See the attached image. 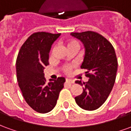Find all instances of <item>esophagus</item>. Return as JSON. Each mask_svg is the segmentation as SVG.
Masks as SVG:
<instances>
[{
  "label": "esophagus",
  "instance_id": "esophagus-1",
  "mask_svg": "<svg viewBox=\"0 0 131 131\" xmlns=\"http://www.w3.org/2000/svg\"><path fill=\"white\" fill-rule=\"evenodd\" d=\"M66 82L67 83H74V81H73V80H71V79H66Z\"/></svg>",
  "mask_w": 131,
  "mask_h": 131
}]
</instances>
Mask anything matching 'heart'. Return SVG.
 Masks as SVG:
<instances>
[{"mask_svg": "<svg viewBox=\"0 0 131 131\" xmlns=\"http://www.w3.org/2000/svg\"><path fill=\"white\" fill-rule=\"evenodd\" d=\"M67 48L68 47H71V46H79V42L76 40H71L70 41H69L67 43ZM75 65L73 64H65L62 67V71L66 73V74H69L71 71L72 70V69L74 68Z\"/></svg>", "mask_w": 131, "mask_h": 131, "instance_id": "b5f03b06", "label": "heart"}]
</instances>
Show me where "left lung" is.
<instances>
[{"instance_id": "obj_1", "label": "left lung", "mask_w": 131, "mask_h": 131, "mask_svg": "<svg viewBox=\"0 0 131 131\" xmlns=\"http://www.w3.org/2000/svg\"><path fill=\"white\" fill-rule=\"evenodd\" d=\"M71 34L84 44L85 53L81 68L86 69L85 77L89 78L85 83L76 81L83 90L75 100L83 110H95L106 101L115 83L118 67L115 50L107 38L95 31Z\"/></svg>"}]
</instances>
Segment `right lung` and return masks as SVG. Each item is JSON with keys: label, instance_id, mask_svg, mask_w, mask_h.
Returning <instances> with one entry per match:
<instances>
[{"label": "right lung", "instance_id": "1", "mask_svg": "<svg viewBox=\"0 0 131 131\" xmlns=\"http://www.w3.org/2000/svg\"><path fill=\"white\" fill-rule=\"evenodd\" d=\"M60 36L44 31L34 33L21 46L16 60L17 79L22 95L33 110L41 114L55 107L65 82L64 77H58L47 83L43 73L44 67L49 64L52 44Z\"/></svg>", "mask_w": 131, "mask_h": 131}]
</instances>
